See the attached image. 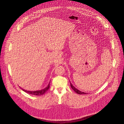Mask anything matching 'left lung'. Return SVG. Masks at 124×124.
Listing matches in <instances>:
<instances>
[{
	"mask_svg": "<svg viewBox=\"0 0 124 124\" xmlns=\"http://www.w3.org/2000/svg\"><path fill=\"white\" fill-rule=\"evenodd\" d=\"M70 85H71V87L72 88V89L74 91V92L77 93V94H86L87 93H84V92H80V90H78L77 88H76L74 86H73V85L72 84H71V83H70Z\"/></svg>",
	"mask_w": 124,
	"mask_h": 124,
	"instance_id": "1",
	"label": "left lung"
}]
</instances>
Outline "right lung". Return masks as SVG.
Returning <instances> with one entry per match:
<instances>
[{
	"mask_svg": "<svg viewBox=\"0 0 124 124\" xmlns=\"http://www.w3.org/2000/svg\"><path fill=\"white\" fill-rule=\"evenodd\" d=\"M49 87H50V83L48 84V85L47 86V87H46V88H45V89L41 90L34 91V92H30V91L25 90L24 89H23V90L24 92H25V93H29V94H31L35 95H43V94H44L45 93H46L47 91L49 89Z\"/></svg>",
	"mask_w": 124,
	"mask_h": 124,
	"instance_id": "obj_1",
	"label": "right lung"
}]
</instances>
